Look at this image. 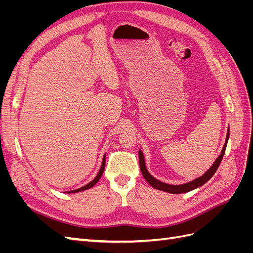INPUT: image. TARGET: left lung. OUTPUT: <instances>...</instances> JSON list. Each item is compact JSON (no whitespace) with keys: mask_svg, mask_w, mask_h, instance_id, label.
Returning a JSON list of instances; mask_svg holds the SVG:
<instances>
[{"mask_svg":"<svg viewBox=\"0 0 253 253\" xmlns=\"http://www.w3.org/2000/svg\"><path fill=\"white\" fill-rule=\"evenodd\" d=\"M228 138H229V128H228V133H227V138H226V143L224 145L223 148V151H221L220 155L217 157V159L215 160V163H214L212 165V167L210 168V169L207 171L203 176H201V177H198L192 181H190L188 183H183V185H179V186H173V185H168V183H165V182H162L157 180L156 178L153 177V176L148 172L147 168H145V165H144V157H143V154L142 152L139 151V166H140V170H141V173L143 175L144 179L147 180L150 185L155 188L157 190H160V191H165V192H168V193H172V194H179V193H186V192H189V191H192L198 187H201L203 185H205V183L208 181L212 176L214 175V173L216 172L218 166L220 165V162L221 159H223L224 155H225V151H226V147H227V142H228Z\"/></svg>","mask_w":253,"mask_h":253,"instance_id":"obj_1","label":"left lung"}]
</instances>
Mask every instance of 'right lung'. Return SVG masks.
<instances>
[{
    "mask_svg": "<svg viewBox=\"0 0 253 253\" xmlns=\"http://www.w3.org/2000/svg\"><path fill=\"white\" fill-rule=\"evenodd\" d=\"M104 167H105V156L103 157V160H102V165H101L100 170H99V172H98L97 176H96V177H95L93 180H91L89 183H87L86 186L81 187V188H79V189H77V190H73V191H70V192H67V193H77V192H80V191H84V190L89 189V188H91V187H93V186H95L96 183L98 182V180L100 179V177H101V176H102V174H103V171H104Z\"/></svg>",
    "mask_w": 253,
    "mask_h": 253,
    "instance_id": "add662e5",
    "label": "right lung"
}]
</instances>
